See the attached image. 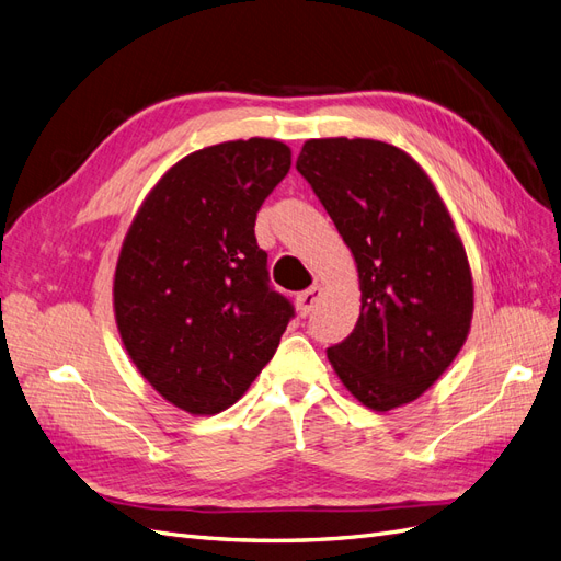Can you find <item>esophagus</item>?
<instances>
[{
    "instance_id": "obj_1",
    "label": "esophagus",
    "mask_w": 561,
    "mask_h": 561,
    "mask_svg": "<svg viewBox=\"0 0 561 561\" xmlns=\"http://www.w3.org/2000/svg\"><path fill=\"white\" fill-rule=\"evenodd\" d=\"M320 295H322V287L320 285H311L309 290L299 293L297 295V311H299V316H309L313 311L316 304H318Z\"/></svg>"
}]
</instances>
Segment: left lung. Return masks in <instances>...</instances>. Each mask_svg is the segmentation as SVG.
<instances>
[{
  "instance_id": "1",
  "label": "left lung",
  "mask_w": 561,
  "mask_h": 561,
  "mask_svg": "<svg viewBox=\"0 0 561 561\" xmlns=\"http://www.w3.org/2000/svg\"><path fill=\"white\" fill-rule=\"evenodd\" d=\"M297 171L360 278V318L328 358L353 398L396 410L443 377L468 339L472 274L461 236L426 171L388 142L307 140Z\"/></svg>"
}]
</instances>
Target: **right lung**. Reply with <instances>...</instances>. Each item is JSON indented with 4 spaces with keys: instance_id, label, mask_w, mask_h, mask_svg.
<instances>
[{
    "instance_id": "right-lung-1",
    "label": "right lung",
    "mask_w": 561,
    "mask_h": 561,
    "mask_svg": "<svg viewBox=\"0 0 561 561\" xmlns=\"http://www.w3.org/2000/svg\"><path fill=\"white\" fill-rule=\"evenodd\" d=\"M293 163L268 138L180 159L135 213L114 271L133 365L180 410L225 412L274 358L293 304L268 287L254 219Z\"/></svg>"
}]
</instances>
